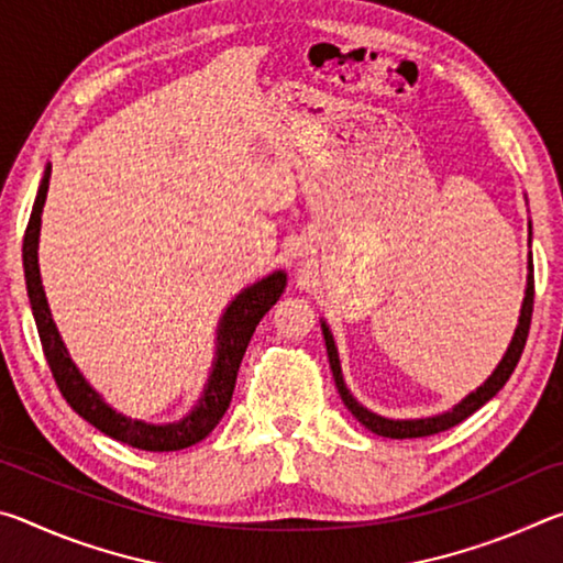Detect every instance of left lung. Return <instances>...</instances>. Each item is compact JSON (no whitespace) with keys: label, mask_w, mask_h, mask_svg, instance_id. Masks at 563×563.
<instances>
[{"label":"left lung","mask_w":563,"mask_h":563,"mask_svg":"<svg viewBox=\"0 0 563 563\" xmlns=\"http://www.w3.org/2000/svg\"><path fill=\"white\" fill-rule=\"evenodd\" d=\"M531 312H533V265L529 261V275H527V292H523V302H521V316H519V325L514 330V338L509 342L507 352H504L501 362L497 369L489 375L487 383L482 387H476V393L466 395L460 405H454L450 412L437 415V417H422V419H387L379 417L375 412H369L367 407H362L355 397L350 395V389L345 387V379H342V369H340V357H338V347L335 340H332V332L325 325H322V335H325V347H328V357H330V367H332V377H335L338 393L342 397V402L350 409L360 424H365L369 432H375L379 437H389V440H415V437H430L437 432L450 430V427L460 424L462 419L474 415L476 409L484 407L489 399L499 393V389L507 385V379L511 377L514 367L523 352V345H527L529 338V325H531Z\"/></svg>","instance_id":"1"}]
</instances>
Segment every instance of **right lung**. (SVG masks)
<instances>
[{
	"mask_svg": "<svg viewBox=\"0 0 563 563\" xmlns=\"http://www.w3.org/2000/svg\"><path fill=\"white\" fill-rule=\"evenodd\" d=\"M49 176L52 166H46L40 194H36V201L30 216V225H26L24 233V278H26V292H30L32 312L36 320V330H40V340L44 347V357L49 362L52 375L56 379V387L64 395L66 402L79 417L87 419L89 424L97 427L103 434L113 437L129 446H136V450L146 452H178L186 450V446H194L208 434L216 430V424L221 422L225 415L228 405H231L233 389H235V377L238 369H241V360L245 355L247 342H251L255 328L263 320L265 312H268L285 290V273L275 271L268 278L253 283L251 288L235 295V300L228 305L221 325H218V345H216V360L211 377H208V385L203 389L198 405L190 409V412L178 419V422L170 424H148L141 422V419L123 417L117 409H111L103 397L93 389L79 367L74 365L69 352H66L64 342L59 338V330H56L49 302H46V295L42 288V275H40V258H36V247H40V228H42V208L46 201V190H49Z\"/></svg>",
	"mask_w": 563,
	"mask_h": 563,
	"instance_id": "1",
	"label": "right lung"
}]
</instances>
